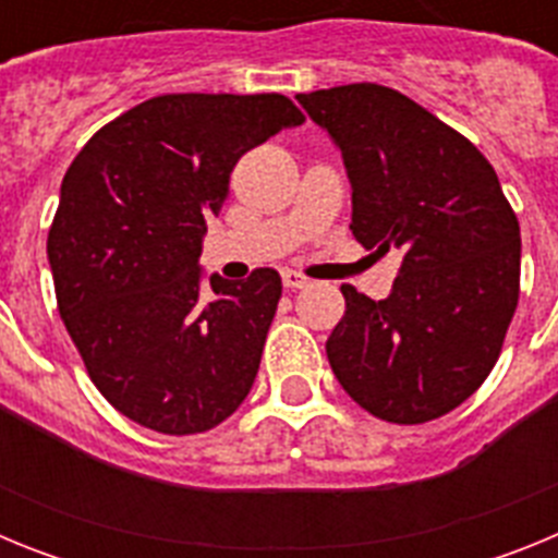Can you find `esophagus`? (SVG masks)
<instances>
[{"instance_id":"1","label":"esophagus","mask_w":558,"mask_h":558,"mask_svg":"<svg viewBox=\"0 0 558 558\" xmlns=\"http://www.w3.org/2000/svg\"><path fill=\"white\" fill-rule=\"evenodd\" d=\"M282 282L288 290H299V288H307L310 279L304 274H299V270L288 268V270H282Z\"/></svg>"}]
</instances>
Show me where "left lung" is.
I'll return each mask as SVG.
<instances>
[{"mask_svg": "<svg viewBox=\"0 0 558 558\" xmlns=\"http://www.w3.org/2000/svg\"><path fill=\"white\" fill-rule=\"evenodd\" d=\"M343 153L352 234L402 251L388 299L340 284L327 340L343 391L372 416L422 425L470 399L500 357L520 299V223L466 136L377 83L295 95Z\"/></svg>", "mask_w": 558, "mask_h": 558, "instance_id": "8db88e82", "label": "left lung"}]
</instances>
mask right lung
<instances>
[{
  "mask_svg": "<svg viewBox=\"0 0 558 558\" xmlns=\"http://www.w3.org/2000/svg\"><path fill=\"white\" fill-rule=\"evenodd\" d=\"M304 113L284 95H161L102 125L63 175L47 256L58 313L122 416L167 436L248 397L282 299L274 268L201 288V236L234 165Z\"/></svg>",
  "mask_w": 558,
  "mask_h": 558,
  "instance_id": "obj_1",
  "label": "right lung"
}]
</instances>
